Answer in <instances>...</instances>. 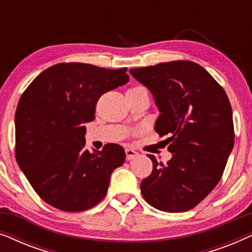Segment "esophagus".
<instances>
[{"mask_svg":"<svg viewBox=\"0 0 252 252\" xmlns=\"http://www.w3.org/2000/svg\"><path fill=\"white\" fill-rule=\"evenodd\" d=\"M125 154H126V159L127 160L133 159V158H135L137 156V153H136V151H134L133 149H126Z\"/></svg>","mask_w":252,"mask_h":252,"instance_id":"obj_1","label":"esophagus"}]
</instances>
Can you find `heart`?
Listing matches in <instances>:
<instances>
[{
  "instance_id": "1",
  "label": "heart",
  "mask_w": 252,
  "mask_h": 252,
  "mask_svg": "<svg viewBox=\"0 0 252 252\" xmlns=\"http://www.w3.org/2000/svg\"><path fill=\"white\" fill-rule=\"evenodd\" d=\"M130 89H134V88H130ZM128 91H129V89H128Z\"/></svg>"
}]
</instances>
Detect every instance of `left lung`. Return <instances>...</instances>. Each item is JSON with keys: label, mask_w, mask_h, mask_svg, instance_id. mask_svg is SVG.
I'll return each instance as SVG.
<instances>
[{"label": "left lung", "mask_w": 252, "mask_h": 252, "mask_svg": "<svg viewBox=\"0 0 252 252\" xmlns=\"http://www.w3.org/2000/svg\"><path fill=\"white\" fill-rule=\"evenodd\" d=\"M153 93L160 115L155 124L173 156L167 164L153 155V172L141 182L147 203L164 212H185L218 185L234 147L232 106L226 92L201 65L173 61L130 68Z\"/></svg>", "instance_id": "obj_1"}]
</instances>
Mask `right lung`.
<instances>
[{"label": "right lung", "mask_w": 252, "mask_h": 252, "mask_svg": "<svg viewBox=\"0 0 252 252\" xmlns=\"http://www.w3.org/2000/svg\"><path fill=\"white\" fill-rule=\"evenodd\" d=\"M126 71L60 63L23 93L15 117L16 159L36 194L54 208L80 212L98 204L113 170L125 161L119 144L89 153L84 124L95 119L103 94L129 80Z\"/></svg>", "instance_id": "1"}]
</instances>
